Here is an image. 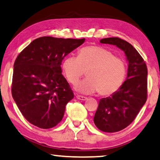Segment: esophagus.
I'll use <instances>...</instances> for the list:
<instances>
[{
	"mask_svg": "<svg viewBox=\"0 0 160 160\" xmlns=\"http://www.w3.org/2000/svg\"><path fill=\"white\" fill-rule=\"evenodd\" d=\"M76 97H77L78 99H79V100H82V101H84V100H87V97H83V96L78 95V94H77V96H76Z\"/></svg>",
	"mask_w": 160,
	"mask_h": 160,
	"instance_id": "esophagus-1",
	"label": "esophagus"
}]
</instances>
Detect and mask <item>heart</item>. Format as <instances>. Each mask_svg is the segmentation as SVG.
Instances as JSON below:
<instances>
[{
	"label": "heart",
	"instance_id": "1",
	"mask_svg": "<svg viewBox=\"0 0 160 160\" xmlns=\"http://www.w3.org/2000/svg\"><path fill=\"white\" fill-rule=\"evenodd\" d=\"M63 73L68 82L76 84L86 72L87 78L76 88L83 94L98 92L110 96L121 88L126 77V64L121 58L101 46H88L78 51V56H68L63 62Z\"/></svg>",
	"mask_w": 160,
	"mask_h": 160
}]
</instances>
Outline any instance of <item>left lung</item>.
Here are the masks:
<instances>
[{
    "instance_id": "left-lung-1",
    "label": "left lung",
    "mask_w": 160,
    "mask_h": 160,
    "mask_svg": "<svg viewBox=\"0 0 160 160\" xmlns=\"http://www.w3.org/2000/svg\"><path fill=\"white\" fill-rule=\"evenodd\" d=\"M100 43L117 46L124 51L128 61L125 82L116 93L99 101L94 122L101 131L116 132L134 121L147 97V68L133 46L117 37L103 38Z\"/></svg>"
}]
</instances>
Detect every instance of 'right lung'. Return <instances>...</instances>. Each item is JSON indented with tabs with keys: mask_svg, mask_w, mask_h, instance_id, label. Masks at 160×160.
<instances>
[{
	"mask_svg": "<svg viewBox=\"0 0 160 160\" xmlns=\"http://www.w3.org/2000/svg\"><path fill=\"white\" fill-rule=\"evenodd\" d=\"M84 41L43 36L32 41L17 56L12 96L31 124L50 129L62 120L66 105L74 96L61 74V62Z\"/></svg>",
	"mask_w": 160,
	"mask_h": 160,
	"instance_id": "right-lung-1",
	"label": "right lung"
}]
</instances>
